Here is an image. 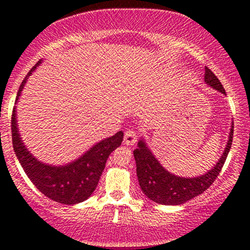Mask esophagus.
<instances>
[{
	"label": "esophagus",
	"mask_w": 250,
	"mask_h": 250,
	"mask_svg": "<svg viewBox=\"0 0 250 250\" xmlns=\"http://www.w3.org/2000/svg\"><path fill=\"white\" fill-rule=\"evenodd\" d=\"M137 131L134 130V129H129L125 133V139H123V142L127 146H133L135 142L137 141Z\"/></svg>",
	"instance_id": "obj_1"
}]
</instances>
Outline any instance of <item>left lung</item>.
I'll return each mask as SVG.
<instances>
[{"mask_svg": "<svg viewBox=\"0 0 250 250\" xmlns=\"http://www.w3.org/2000/svg\"><path fill=\"white\" fill-rule=\"evenodd\" d=\"M205 69L206 83L226 95V90L221 84L220 80L215 76V74L209 68L206 67ZM233 133L234 125H231L225 151L216 165L214 166V168H211V170H209L207 174L193 177V179L176 176V175L170 174L166 170L160 165V162L155 159L145 141L141 140L137 143V148L134 150V157L136 161L137 179H139L142 191L151 201L166 206L182 205V203L194 199L197 195L202 194L213 185L214 181L219 176L229 150H230Z\"/></svg>", "mask_w": 250, "mask_h": 250, "instance_id": "1", "label": "left lung"}]
</instances>
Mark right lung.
<instances>
[{
    "mask_svg": "<svg viewBox=\"0 0 250 250\" xmlns=\"http://www.w3.org/2000/svg\"><path fill=\"white\" fill-rule=\"evenodd\" d=\"M40 63L41 60L31 68L22 81L17 91L16 101L21 95L28 77L36 69ZM11 136H13V147L19 162L21 163L22 168L34 186L50 200L63 205L80 203L87 200L93 194L105 167L109 155L119 146H121L123 141V133L120 130L114 136L96 143L76 161L61 167H55L37 161L27 150L23 142L21 141L17 129L16 108L13 109V115H11Z\"/></svg>",
    "mask_w": 250,
    "mask_h": 250,
    "instance_id": "add662e5",
    "label": "right lung"
}]
</instances>
